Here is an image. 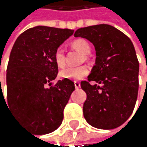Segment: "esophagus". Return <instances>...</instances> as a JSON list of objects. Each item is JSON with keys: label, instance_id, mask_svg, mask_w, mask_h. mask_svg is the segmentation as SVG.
<instances>
[{"label": "esophagus", "instance_id": "1", "mask_svg": "<svg viewBox=\"0 0 147 147\" xmlns=\"http://www.w3.org/2000/svg\"><path fill=\"white\" fill-rule=\"evenodd\" d=\"M74 84H75V87L76 89H78L80 88V83L78 81H74Z\"/></svg>", "mask_w": 147, "mask_h": 147}]
</instances>
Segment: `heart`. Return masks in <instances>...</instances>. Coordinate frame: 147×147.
Wrapping results in <instances>:
<instances>
[{
    "label": "heart",
    "instance_id": "heart-1",
    "mask_svg": "<svg viewBox=\"0 0 147 147\" xmlns=\"http://www.w3.org/2000/svg\"><path fill=\"white\" fill-rule=\"evenodd\" d=\"M72 47L78 50L83 55H88L91 52V47L89 43L83 38L76 39L72 42ZM55 61L59 68H63L65 65V55L63 48L60 47L55 52ZM89 72V69L86 66L80 67H68L60 71V77L63 78L71 79V80H80L86 77Z\"/></svg>",
    "mask_w": 147,
    "mask_h": 147
}]
</instances>
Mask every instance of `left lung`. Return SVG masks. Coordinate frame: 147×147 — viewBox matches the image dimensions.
<instances>
[{"label":"left lung","instance_id":"1","mask_svg":"<svg viewBox=\"0 0 147 147\" xmlns=\"http://www.w3.org/2000/svg\"><path fill=\"white\" fill-rule=\"evenodd\" d=\"M74 36L88 39L96 51L88 81L81 82L87 95L84 116L98 129L119 127L132 114L138 98L139 64L134 46L124 33L109 24L80 28ZM91 81L98 84L92 85Z\"/></svg>","mask_w":147,"mask_h":147}]
</instances>
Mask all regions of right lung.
<instances>
[{"instance_id":"right-lung-1","label":"right lung","mask_w":147,"mask_h":147,"mask_svg":"<svg viewBox=\"0 0 147 147\" xmlns=\"http://www.w3.org/2000/svg\"><path fill=\"white\" fill-rule=\"evenodd\" d=\"M74 32L69 29L38 25L26 30L12 47L7 68L9 108L38 135L61 124L63 110L75 84L64 78L51 86L58 73L55 50Z\"/></svg>"}]
</instances>
